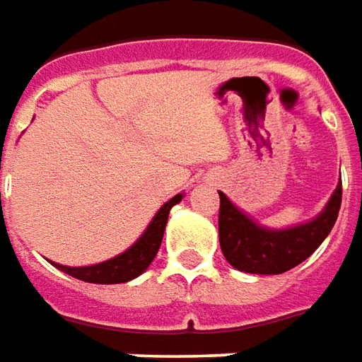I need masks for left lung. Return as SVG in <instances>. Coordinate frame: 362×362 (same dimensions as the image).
<instances>
[{
  "label": "left lung",
  "mask_w": 362,
  "mask_h": 362,
  "mask_svg": "<svg viewBox=\"0 0 362 362\" xmlns=\"http://www.w3.org/2000/svg\"><path fill=\"white\" fill-rule=\"evenodd\" d=\"M219 243L229 265L253 275H281L309 259L333 229L341 209L343 185L333 191L325 209L293 227L271 229L241 211L221 193Z\"/></svg>",
  "instance_id": "obj_1"
}]
</instances>
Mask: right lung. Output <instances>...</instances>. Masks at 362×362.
Listing matches in <instances>:
<instances>
[{"label":"right lung","instance_id":"obj_1","mask_svg":"<svg viewBox=\"0 0 362 362\" xmlns=\"http://www.w3.org/2000/svg\"><path fill=\"white\" fill-rule=\"evenodd\" d=\"M183 199V193H177L175 197L169 199L167 203H163V207H159V211L155 213V217L151 223L147 225V229L141 233V237L131 245L129 249H125L123 253H119L113 259H107L103 263L87 267H67L53 263L51 265L57 267L59 271L71 275V277L85 281V283H97V285H117V283H127L133 281L135 277H139L141 273L147 271V267L151 265L155 255L161 247L163 241L165 225L169 219V211L173 205H177Z\"/></svg>","mask_w":362,"mask_h":362}]
</instances>
